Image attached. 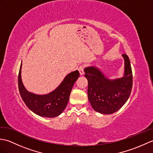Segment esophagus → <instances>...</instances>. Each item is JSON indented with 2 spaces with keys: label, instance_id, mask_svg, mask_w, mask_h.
<instances>
[{
  "label": "esophagus",
  "instance_id": "1",
  "mask_svg": "<svg viewBox=\"0 0 153 153\" xmlns=\"http://www.w3.org/2000/svg\"><path fill=\"white\" fill-rule=\"evenodd\" d=\"M84 68H85V66L84 65H81L78 68V70L79 71V74L81 75L84 74Z\"/></svg>",
  "mask_w": 153,
  "mask_h": 153
}]
</instances>
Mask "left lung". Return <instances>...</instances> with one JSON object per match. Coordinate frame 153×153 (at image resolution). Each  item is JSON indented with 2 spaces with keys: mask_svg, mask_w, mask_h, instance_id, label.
Segmentation results:
<instances>
[{
  "mask_svg": "<svg viewBox=\"0 0 153 153\" xmlns=\"http://www.w3.org/2000/svg\"><path fill=\"white\" fill-rule=\"evenodd\" d=\"M124 76L114 80L106 79L95 67L85 69L88 81V99L95 111L105 114L114 113L122 108L130 96L133 85V74L130 61L126 54Z\"/></svg>",
  "mask_w": 153,
  "mask_h": 153,
  "instance_id": "obj_1",
  "label": "left lung"
}]
</instances>
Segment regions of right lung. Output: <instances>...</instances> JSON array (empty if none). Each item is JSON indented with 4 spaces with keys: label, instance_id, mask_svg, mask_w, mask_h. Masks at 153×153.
I'll return each mask as SVG.
<instances>
[{
    "label": "right lung",
    "instance_id": "add662e5",
    "mask_svg": "<svg viewBox=\"0 0 153 153\" xmlns=\"http://www.w3.org/2000/svg\"><path fill=\"white\" fill-rule=\"evenodd\" d=\"M22 64L18 74V88L22 100L32 112L47 118L59 116L66 108L74 83L79 76L77 70L66 76L63 82L53 92L39 95L28 92L23 85L21 79Z\"/></svg>",
    "mask_w": 153,
    "mask_h": 153
}]
</instances>
